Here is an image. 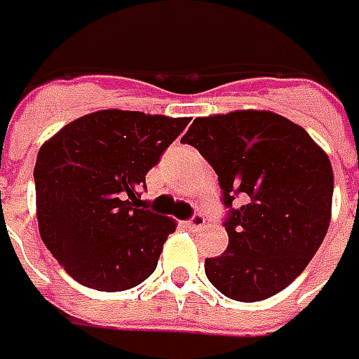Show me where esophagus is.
I'll return each mask as SVG.
<instances>
[{"label": "esophagus", "mask_w": 359, "mask_h": 359, "mask_svg": "<svg viewBox=\"0 0 359 359\" xmlns=\"http://www.w3.org/2000/svg\"><path fill=\"white\" fill-rule=\"evenodd\" d=\"M203 224H205V217H203L201 214H194L186 222V226L189 229H200V228H203Z\"/></svg>", "instance_id": "1"}]
</instances>
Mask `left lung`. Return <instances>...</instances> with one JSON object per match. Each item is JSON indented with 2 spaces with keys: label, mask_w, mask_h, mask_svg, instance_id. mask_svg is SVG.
<instances>
[{
  "label": "left lung",
  "mask_w": 359,
  "mask_h": 359,
  "mask_svg": "<svg viewBox=\"0 0 359 359\" xmlns=\"http://www.w3.org/2000/svg\"><path fill=\"white\" fill-rule=\"evenodd\" d=\"M184 144L214 168L228 208V250L205 276L236 302H262L296 280L322 245L334 172L310 133L273 111L196 118Z\"/></svg>",
  "instance_id": "left-lung-1"
}]
</instances>
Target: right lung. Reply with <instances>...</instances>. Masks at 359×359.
<instances>
[{
  "instance_id": "right-lung-1",
  "label": "right lung",
  "mask_w": 359,
  "mask_h": 359,
  "mask_svg": "<svg viewBox=\"0 0 359 359\" xmlns=\"http://www.w3.org/2000/svg\"><path fill=\"white\" fill-rule=\"evenodd\" d=\"M187 123L102 109L41 145L34 170L39 236L76 282L123 292L154 273L175 222L144 210L145 173Z\"/></svg>"
}]
</instances>
